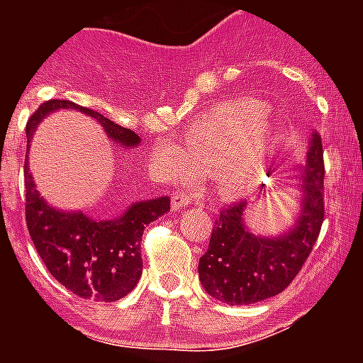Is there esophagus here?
<instances>
[{
	"instance_id": "34e87169",
	"label": "esophagus",
	"mask_w": 363,
	"mask_h": 363,
	"mask_svg": "<svg viewBox=\"0 0 363 363\" xmlns=\"http://www.w3.org/2000/svg\"><path fill=\"white\" fill-rule=\"evenodd\" d=\"M192 203V196L186 192H175L171 196V205H173V209H182V207H186V205Z\"/></svg>"
}]
</instances>
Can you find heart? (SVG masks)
Instances as JSON below:
<instances>
[{
    "instance_id": "heart-1",
    "label": "heart",
    "mask_w": 363,
    "mask_h": 363,
    "mask_svg": "<svg viewBox=\"0 0 363 363\" xmlns=\"http://www.w3.org/2000/svg\"><path fill=\"white\" fill-rule=\"evenodd\" d=\"M267 105L259 99H233L211 109L190 128L184 148L158 145L154 162L165 179L192 181L216 175L226 196H239L254 186L267 152Z\"/></svg>"
}]
</instances>
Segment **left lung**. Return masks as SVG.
Segmentation results:
<instances>
[{"label": "left lung", "mask_w": 363, "mask_h": 363, "mask_svg": "<svg viewBox=\"0 0 363 363\" xmlns=\"http://www.w3.org/2000/svg\"><path fill=\"white\" fill-rule=\"evenodd\" d=\"M299 173L301 213L281 238H256L245 228L248 201L220 211L209 248L199 258V281L209 296L228 305H250L281 294L296 279L324 222V150L313 133L307 165Z\"/></svg>", "instance_id": "obj_1"}]
</instances>
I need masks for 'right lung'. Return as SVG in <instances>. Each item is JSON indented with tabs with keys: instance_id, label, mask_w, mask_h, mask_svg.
<instances>
[{
	"instance_id": "add662e5",
	"label": "right lung",
	"mask_w": 363,
	"mask_h": 363,
	"mask_svg": "<svg viewBox=\"0 0 363 363\" xmlns=\"http://www.w3.org/2000/svg\"><path fill=\"white\" fill-rule=\"evenodd\" d=\"M56 109H75L101 124L113 141L124 147L139 145L135 131L122 128L69 99H48L30 116L26 137L31 139L35 125ZM26 177V224L50 275L79 298L116 301L137 286L143 273L141 238L145 226L169 211V198L131 205L116 220L96 222L82 213H60L45 203L35 190L28 167Z\"/></svg>"
}]
</instances>
